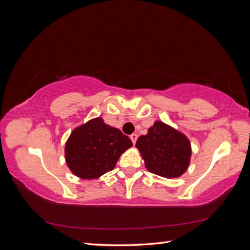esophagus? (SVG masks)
<instances>
[{
	"mask_svg": "<svg viewBox=\"0 0 250 250\" xmlns=\"http://www.w3.org/2000/svg\"><path fill=\"white\" fill-rule=\"evenodd\" d=\"M130 138H131V141H132L133 145H135V143H136V141H137V134H132V135L130 136Z\"/></svg>",
	"mask_w": 250,
	"mask_h": 250,
	"instance_id": "esophagus-1",
	"label": "esophagus"
}]
</instances>
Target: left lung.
Listing matches in <instances>:
<instances>
[{
  "instance_id": "obj_1",
  "label": "left lung",
  "mask_w": 250,
  "mask_h": 250,
  "mask_svg": "<svg viewBox=\"0 0 250 250\" xmlns=\"http://www.w3.org/2000/svg\"><path fill=\"white\" fill-rule=\"evenodd\" d=\"M135 147L147 170L167 179L182 176L190 163L189 139L163 121H154L147 134L138 137Z\"/></svg>"
}]
</instances>
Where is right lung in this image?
<instances>
[{
    "mask_svg": "<svg viewBox=\"0 0 250 250\" xmlns=\"http://www.w3.org/2000/svg\"><path fill=\"white\" fill-rule=\"evenodd\" d=\"M132 146L119 129L96 117L72 130L65 144L66 164L80 179H98L113 170L120 155Z\"/></svg>",
    "mask_w": 250,
    "mask_h": 250,
    "instance_id": "right-lung-1",
    "label": "right lung"
}]
</instances>
